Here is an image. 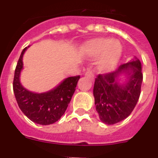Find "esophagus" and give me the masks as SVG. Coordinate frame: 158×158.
I'll return each mask as SVG.
<instances>
[{
  "label": "esophagus",
  "mask_w": 158,
  "mask_h": 158,
  "mask_svg": "<svg viewBox=\"0 0 158 158\" xmlns=\"http://www.w3.org/2000/svg\"><path fill=\"white\" fill-rule=\"evenodd\" d=\"M85 75L86 77H88L90 78L91 80H94V73H93V71H92L91 69H87V71L85 72Z\"/></svg>",
  "instance_id": "esophagus-1"
}]
</instances>
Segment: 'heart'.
<instances>
[{
  "mask_svg": "<svg viewBox=\"0 0 158 158\" xmlns=\"http://www.w3.org/2000/svg\"><path fill=\"white\" fill-rule=\"evenodd\" d=\"M84 51L89 57L99 56L97 65L100 70L113 69L119 61L122 54V46L118 40L108 38H96L90 40L84 47Z\"/></svg>",
  "mask_w": 158,
  "mask_h": 158,
  "instance_id": "obj_1",
  "label": "heart"
}]
</instances>
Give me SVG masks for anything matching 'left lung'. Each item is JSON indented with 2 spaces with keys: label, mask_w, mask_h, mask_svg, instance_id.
Listing matches in <instances>:
<instances>
[{
  "label": "left lung",
  "mask_w": 158,
  "mask_h": 158,
  "mask_svg": "<svg viewBox=\"0 0 158 158\" xmlns=\"http://www.w3.org/2000/svg\"><path fill=\"white\" fill-rule=\"evenodd\" d=\"M122 74L128 79L124 84L118 82ZM142 79V65L137 58L121 65L115 72L96 77L93 96L101 122L112 125L131 115L140 96Z\"/></svg>",
  "instance_id": "1"
}]
</instances>
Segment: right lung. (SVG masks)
Here are the masks:
<instances>
[{
    "instance_id": "1",
    "label": "right lung",
    "mask_w": 158,
    "mask_h": 158,
    "mask_svg": "<svg viewBox=\"0 0 158 158\" xmlns=\"http://www.w3.org/2000/svg\"><path fill=\"white\" fill-rule=\"evenodd\" d=\"M27 47L22 51L15 69L14 94L19 107L30 120L40 125H50L57 122L65 113L80 76L66 78L59 85L47 93H35L28 91L19 81L23 69V56Z\"/></svg>"
}]
</instances>
